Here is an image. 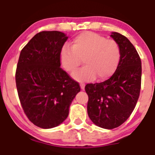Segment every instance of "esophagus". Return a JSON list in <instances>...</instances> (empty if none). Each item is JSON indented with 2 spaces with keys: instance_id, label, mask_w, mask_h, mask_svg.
<instances>
[{
  "instance_id": "34e87169",
  "label": "esophagus",
  "mask_w": 155,
  "mask_h": 155,
  "mask_svg": "<svg viewBox=\"0 0 155 155\" xmlns=\"http://www.w3.org/2000/svg\"><path fill=\"white\" fill-rule=\"evenodd\" d=\"M80 87H81V89L82 90H84V87H85V84L84 83H81L80 84Z\"/></svg>"
}]
</instances>
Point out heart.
I'll return each instance as SVG.
<instances>
[{
	"label": "heart",
	"instance_id": "obj_1",
	"mask_svg": "<svg viewBox=\"0 0 155 155\" xmlns=\"http://www.w3.org/2000/svg\"><path fill=\"white\" fill-rule=\"evenodd\" d=\"M60 62L68 73L77 70L84 60L85 65L73 78L78 81H87L96 76L99 79L110 77L117 68L121 50L117 41L92 32H86L74 38L71 47L64 46L60 51Z\"/></svg>",
	"mask_w": 155,
	"mask_h": 155
}]
</instances>
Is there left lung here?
Masks as SVG:
<instances>
[{
	"label": "left lung",
	"mask_w": 155,
	"mask_h": 155,
	"mask_svg": "<svg viewBox=\"0 0 155 155\" xmlns=\"http://www.w3.org/2000/svg\"><path fill=\"white\" fill-rule=\"evenodd\" d=\"M111 37L120 47L121 58L116 71L101 83L87 84V113L98 127L114 129L123 124L134 110L140 95L141 61L136 48L117 32Z\"/></svg>",
	"instance_id": "obj_1"
}]
</instances>
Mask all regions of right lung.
Wrapping results in <instances>:
<instances>
[{"label": "right lung", "instance_id": "obj_1", "mask_svg": "<svg viewBox=\"0 0 155 155\" xmlns=\"http://www.w3.org/2000/svg\"><path fill=\"white\" fill-rule=\"evenodd\" d=\"M68 38L60 31L40 32L19 55L15 74L19 101L29 120L41 128L63 122L81 90L60 68V51Z\"/></svg>", "mask_w": 155, "mask_h": 155}]
</instances>
